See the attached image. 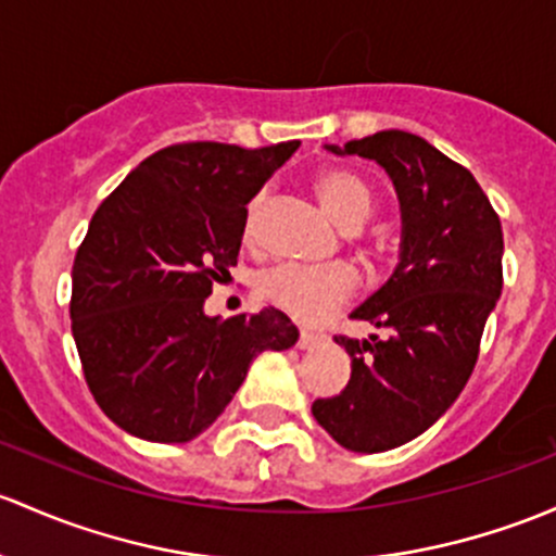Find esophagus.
I'll return each instance as SVG.
<instances>
[{
	"label": "esophagus",
	"mask_w": 556,
	"mask_h": 556,
	"mask_svg": "<svg viewBox=\"0 0 556 556\" xmlns=\"http://www.w3.org/2000/svg\"><path fill=\"white\" fill-rule=\"evenodd\" d=\"M319 341H323V332L301 330V336H298V349H314Z\"/></svg>",
	"instance_id": "34e87169"
}]
</instances>
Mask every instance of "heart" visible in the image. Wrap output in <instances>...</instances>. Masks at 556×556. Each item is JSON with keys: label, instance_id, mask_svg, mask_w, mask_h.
I'll return each mask as SVG.
<instances>
[{"label": "heart", "instance_id": "heart-1", "mask_svg": "<svg viewBox=\"0 0 556 556\" xmlns=\"http://www.w3.org/2000/svg\"><path fill=\"white\" fill-rule=\"evenodd\" d=\"M314 191L319 202L325 204L327 213L346 229H359L376 207V194L367 186L365 178L343 167H327L314 178ZM263 210V197H255L248 207L244 218V231L253 233L258 226ZM359 277L346 263H332V266H285L271 268L261 277L263 298L288 312L290 317L303 319V323H317L336 312L338 306L349 301L356 293Z\"/></svg>", "mask_w": 556, "mask_h": 556}]
</instances>
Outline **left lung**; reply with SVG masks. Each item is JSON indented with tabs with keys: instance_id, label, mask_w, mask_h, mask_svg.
<instances>
[{
	"instance_id": "1",
	"label": "left lung",
	"mask_w": 556,
	"mask_h": 556,
	"mask_svg": "<svg viewBox=\"0 0 556 556\" xmlns=\"http://www.w3.org/2000/svg\"><path fill=\"white\" fill-rule=\"evenodd\" d=\"M327 149L389 173L402 242L394 274L352 312L386 336H336L352 378L312 413L341 447L383 453L437 424L469 381L504 288V231L475 175L413 132L381 130Z\"/></svg>"
}]
</instances>
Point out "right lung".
I'll use <instances>...</instances> for the list:
<instances>
[{
  "label": "right lung",
  "instance_id": "right-lung-1",
  "mask_svg": "<svg viewBox=\"0 0 556 556\" xmlns=\"http://www.w3.org/2000/svg\"><path fill=\"white\" fill-rule=\"evenodd\" d=\"M298 140L156 151L96 210L72 271V332L85 381L127 434L189 442L226 410L261 352L298 341L288 314H204L237 266L248 204Z\"/></svg>",
  "mask_w": 556,
  "mask_h": 556
}]
</instances>
